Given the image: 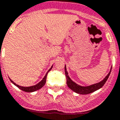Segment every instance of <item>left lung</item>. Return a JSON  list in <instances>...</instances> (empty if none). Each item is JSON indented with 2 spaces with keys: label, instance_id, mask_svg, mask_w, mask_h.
<instances>
[{
  "label": "left lung",
  "instance_id": "left-lung-1",
  "mask_svg": "<svg viewBox=\"0 0 120 120\" xmlns=\"http://www.w3.org/2000/svg\"><path fill=\"white\" fill-rule=\"evenodd\" d=\"M111 68H112V67L111 68V70L109 72L108 74L105 77V78L103 80H101V82L94 84L90 85L89 86H81L77 84L75 82L71 80V79L68 76V72L67 71L66 65H65V76H66L67 79V84L68 87L71 90L74 91L75 93L80 94H90V93L94 92L96 90H98L104 86V84L106 83V80H108V79L109 76V74H110L111 71Z\"/></svg>",
  "mask_w": 120,
  "mask_h": 120
}]
</instances>
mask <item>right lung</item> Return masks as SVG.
Here are the masks:
<instances>
[{"label":"right lung","mask_w":120,"mask_h":120,"mask_svg":"<svg viewBox=\"0 0 120 120\" xmlns=\"http://www.w3.org/2000/svg\"><path fill=\"white\" fill-rule=\"evenodd\" d=\"M53 67V66H52ZM52 67L51 68L48 70V71L46 73V74L45 75V76L44 77V78L42 79L41 81H40L38 84H37L34 85V86H30V87H22V86H20L19 85L16 84L15 83L11 80V79H10V80L11 81V82L12 84L15 85V86H17L18 88H19L20 89H21L22 90H23V91H25V92H27V93H31V92H34V91H36V90H38V89H40L42 87L44 86V85L46 83V77H47V74H48V72L49 71H50V70L52 68Z\"/></svg>","instance_id":"right-lung-1"}]
</instances>
